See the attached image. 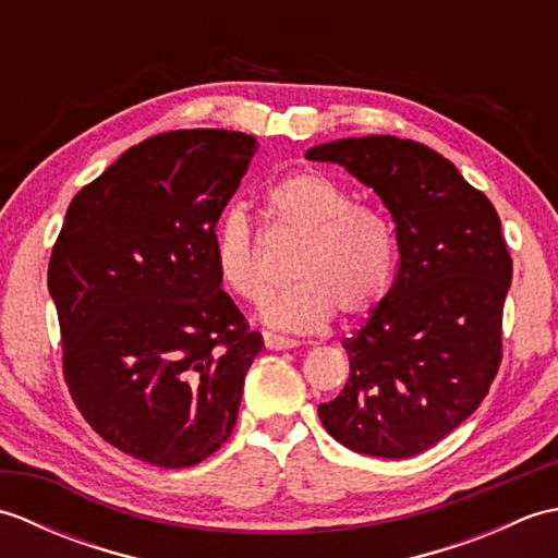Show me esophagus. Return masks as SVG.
Wrapping results in <instances>:
<instances>
[{"instance_id": "1", "label": "esophagus", "mask_w": 558, "mask_h": 558, "mask_svg": "<svg viewBox=\"0 0 558 558\" xmlns=\"http://www.w3.org/2000/svg\"><path fill=\"white\" fill-rule=\"evenodd\" d=\"M264 342L268 350H290V348H298L300 342L286 338V336H276V333H264Z\"/></svg>"}]
</instances>
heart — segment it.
I'll return each instance as SVG.
<instances>
[{"label":"heart","mask_w":558,"mask_h":558,"mask_svg":"<svg viewBox=\"0 0 558 558\" xmlns=\"http://www.w3.org/2000/svg\"><path fill=\"white\" fill-rule=\"evenodd\" d=\"M276 230L300 242L292 258L294 286L266 304L276 328L314 330L333 318H362L384 302L393 276V228L381 210L316 170L282 177L266 192ZM216 266L225 286L248 304H264L276 278L266 268L252 222L228 210L216 230Z\"/></svg>","instance_id":"1"}]
</instances>
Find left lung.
Listing matches in <instances>:
<instances>
[{"label": "left lung", "mask_w": 558, "mask_h": 558, "mask_svg": "<svg viewBox=\"0 0 558 558\" xmlns=\"http://www.w3.org/2000/svg\"><path fill=\"white\" fill-rule=\"evenodd\" d=\"M306 158L342 165L381 196L400 254L393 288L342 342L350 378L318 417L357 453L412 458L465 422L499 372L513 276L499 213L410 138H340Z\"/></svg>", "instance_id": "left-lung-1"}]
</instances>
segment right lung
Listing matches in <instances>:
<instances>
[{"mask_svg":"<svg viewBox=\"0 0 558 558\" xmlns=\"http://www.w3.org/2000/svg\"><path fill=\"white\" fill-rule=\"evenodd\" d=\"M254 153L225 129L141 141L71 198L52 246L71 400L150 465L192 468L228 441L264 348L216 266L218 218Z\"/></svg>","mask_w":558,"mask_h":558,"instance_id":"1","label":"right lung"}]
</instances>
